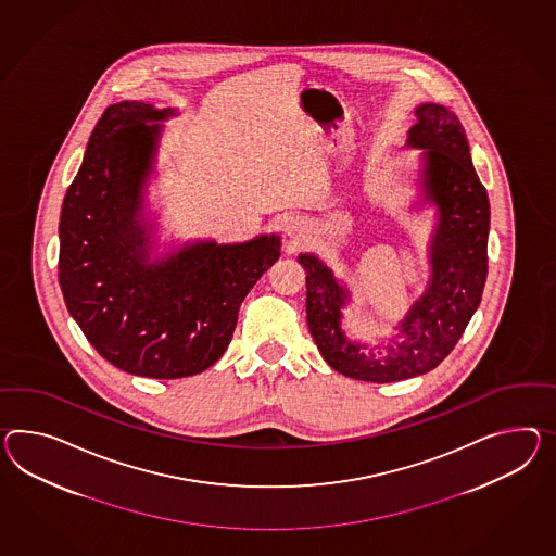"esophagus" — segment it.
Wrapping results in <instances>:
<instances>
[{"instance_id":"1","label":"esophagus","mask_w":556,"mask_h":556,"mask_svg":"<svg viewBox=\"0 0 556 556\" xmlns=\"http://www.w3.org/2000/svg\"><path fill=\"white\" fill-rule=\"evenodd\" d=\"M305 230H303V225L298 223V220H291L287 227H285V235L291 239V243H299L305 235H303Z\"/></svg>"}]
</instances>
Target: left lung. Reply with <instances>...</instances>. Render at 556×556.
I'll use <instances>...</instances> for the list:
<instances>
[{"label": "left lung", "mask_w": 556, "mask_h": 556, "mask_svg": "<svg viewBox=\"0 0 556 556\" xmlns=\"http://www.w3.org/2000/svg\"><path fill=\"white\" fill-rule=\"evenodd\" d=\"M407 132L409 149H421L424 199L435 204L430 241L432 275L421 298L395 326L386 345L367 348L341 329L350 291L312 253L299 255L307 273V326L329 366L348 378L388 383L416 378L440 366L475 315L488 273L490 204L476 175L466 132L454 112L420 104Z\"/></svg>", "instance_id": "left-lung-1"}]
</instances>
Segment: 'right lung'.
<instances>
[{
  "label": "right lung",
  "mask_w": 556,
  "mask_h": 556,
  "mask_svg": "<svg viewBox=\"0 0 556 556\" xmlns=\"http://www.w3.org/2000/svg\"><path fill=\"white\" fill-rule=\"evenodd\" d=\"M173 109L124 100L104 110L60 215L58 279L96 352L132 376L189 378L229 345L239 307L281 255L279 235L199 241L150 261L144 194Z\"/></svg>",
  "instance_id": "add662e5"
}]
</instances>
